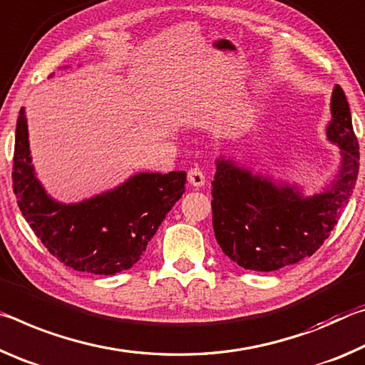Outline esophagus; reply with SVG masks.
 <instances>
[{
  "label": "esophagus",
  "instance_id": "obj_1",
  "mask_svg": "<svg viewBox=\"0 0 365 365\" xmlns=\"http://www.w3.org/2000/svg\"><path fill=\"white\" fill-rule=\"evenodd\" d=\"M187 181L190 186L194 187H202L205 186V175L200 168H190L187 173Z\"/></svg>",
  "mask_w": 365,
  "mask_h": 365
}]
</instances>
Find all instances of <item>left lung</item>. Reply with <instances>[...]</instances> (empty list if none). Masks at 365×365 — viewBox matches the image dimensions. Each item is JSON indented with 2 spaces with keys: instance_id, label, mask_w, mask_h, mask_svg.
I'll list each match as a JSON object with an SVG mask.
<instances>
[{
  "instance_id": "left-lung-1",
  "label": "left lung",
  "mask_w": 365,
  "mask_h": 365,
  "mask_svg": "<svg viewBox=\"0 0 365 365\" xmlns=\"http://www.w3.org/2000/svg\"><path fill=\"white\" fill-rule=\"evenodd\" d=\"M328 140L339 147L333 181L314 195L297 186L254 175L228 158L217 160L212 181L215 237L239 267L274 272L312 255L330 236L348 205L359 173V143L343 88L331 93Z\"/></svg>"
}]
</instances>
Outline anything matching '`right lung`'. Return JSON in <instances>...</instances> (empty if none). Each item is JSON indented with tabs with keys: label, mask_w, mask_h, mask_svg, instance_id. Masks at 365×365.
<instances>
[{
	"label": "right lung",
	"mask_w": 365,
	"mask_h": 365,
	"mask_svg": "<svg viewBox=\"0 0 365 365\" xmlns=\"http://www.w3.org/2000/svg\"><path fill=\"white\" fill-rule=\"evenodd\" d=\"M186 171L139 173L77 204L58 202L35 175L26 111H19L13 165L17 205L35 236L66 267L93 274L129 270L182 197Z\"/></svg>",
	"instance_id": "1"
}]
</instances>
